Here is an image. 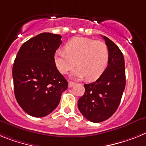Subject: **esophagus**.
Instances as JSON below:
<instances>
[{
    "instance_id": "34e87169",
    "label": "esophagus",
    "mask_w": 146,
    "mask_h": 146,
    "mask_svg": "<svg viewBox=\"0 0 146 146\" xmlns=\"http://www.w3.org/2000/svg\"><path fill=\"white\" fill-rule=\"evenodd\" d=\"M74 85H75V83H73V82H68V87H69V88H71V87H73Z\"/></svg>"
}]
</instances>
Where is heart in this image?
<instances>
[{"instance_id":"b5f03b06","label":"heart","mask_w":146,"mask_h":146,"mask_svg":"<svg viewBox=\"0 0 146 146\" xmlns=\"http://www.w3.org/2000/svg\"><path fill=\"white\" fill-rule=\"evenodd\" d=\"M110 60V50L106 43L90 38L76 36L64 45V50L57 49L54 62L57 70L66 74L75 68L70 76L73 78H87L95 81L106 70Z\"/></svg>"}]
</instances>
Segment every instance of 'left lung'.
<instances>
[{
    "mask_svg": "<svg viewBox=\"0 0 146 146\" xmlns=\"http://www.w3.org/2000/svg\"><path fill=\"white\" fill-rule=\"evenodd\" d=\"M102 37L110 50L108 66L96 82L84 84V94L78 101L81 113L93 123L104 121L115 113L126 86L125 62L122 52L109 38Z\"/></svg>",
    "mask_w": 146,
    "mask_h": 146,
    "instance_id": "obj_1",
    "label": "left lung"
}]
</instances>
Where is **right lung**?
<instances>
[{
  "instance_id": "right-lung-1",
  "label": "right lung",
  "mask_w": 146,
  "mask_h": 146,
  "mask_svg": "<svg viewBox=\"0 0 146 146\" xmlns=\"http://www.w3.org/2000/svg\"><path fill=\"white\" fill-rule=\"evenodd\" d=\"M62 36L41 33L20 47L14 62L12 76L17 103L26 113L42 117L54 111L68 88L54 62Z\"/></svg>"
}]
</instances>
